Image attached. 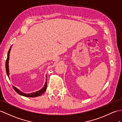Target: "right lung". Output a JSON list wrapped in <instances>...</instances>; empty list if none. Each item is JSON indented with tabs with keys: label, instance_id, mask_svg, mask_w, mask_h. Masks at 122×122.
I'll list each match as a JSON object with an SVG mask.
<instances>
[{
	"label": "right lung",
	"instance_id": "add662e5",
	"mask_svg": "<svg viewBox=\"0 0 122 122\" xmlns=\"http://www.w3.org/2000/svg\"><path fill=\"white\" fill-rule=\"evenodd\" d=\"M11 46L10 47V49H9L8 53V56H7V58L6 60V62H5V70H6V72L7 74V76L8 77L9 76V56H10V53L11 51ZM46 81L45 83V84H44L43 87L40 90L38 91L37 92H34V93H31L30 94H26V93H24L21 91H20L19 89H17L16 87H15L14 86H12L14 90H15L17 93H18L20 95L23 96H25V97H37L39 96H40L41 95L43 94L44 93V92L46 91V86H47V76H46Z\"/></svg>",
	"mask_w": 122,
	"mask_h": 122
}]
</instances>
